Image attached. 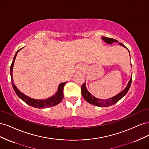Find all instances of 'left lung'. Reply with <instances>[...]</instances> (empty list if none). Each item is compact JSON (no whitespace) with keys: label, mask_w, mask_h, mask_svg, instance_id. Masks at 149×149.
Segmentation results:
<instances>
[{"label":"left lung","mask_w":149,"mask_h":149,"mask_svg":"<svg viewBox=\"0 0 149 149\" xmlns=\"http://www.w3.org/2000/svg\"><path fill=\"white\" fill-rule=\"evenodd\" d=\"M102 39L107 44H112L114 42H118V40H114L113 38H107L106 37H102ZM119 44L120 45L126 48L123 43H119ZM128 51L129 52V49H128ZM129 53H130V52H129ZM131 83H132V78H130V79L129 80V81L127 85V86L125 87V88L123 90V91H121L120 93L117 94L116 96L112 97H111L109 99H107V100H101V99H97L94 96H93L92 94L88 91L86 89V83L84 82L81 86V94H82L83 97L84 98V100L88 102H89V104H93V105L96 106H99V107L110 106L114 104L115 103L118 102L120 100V99L123 98V97H124L125 94H127V93L128 92L129 89L130 87V85H131Z\"/></svg>","instance_id":"obj_1"}]
</instances>
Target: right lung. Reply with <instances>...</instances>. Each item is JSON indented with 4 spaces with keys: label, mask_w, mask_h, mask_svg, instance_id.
I'll return each mask as SVG.
<instances>
[{
    "label": "right lung",
    "mask_w": 149,
    "mask_h": 149,
    "mask_svg": "<svg viewBox=\"0 0 149 149\" xmlns=\"http://www.w3.org/2000/svg\"><path fill=\"white\" fill-rule=\"evenodd\" d=\"M23 48H22V49ZM21 49H19L18 50L15 55L14 56V58L13 59V61L12 63V65L10 66V76H11V80H12V84L13 89L17 94V95L19 96L21 100L24 101L26 104H27L29 106H32L34 107H37V108H45V107H52L54 106H56L59 104L61 100L63 99V88L65 86V85L66 82L65 83H62L60 84V85L58 86V91L56 93L52 96L51 97H49L48 99H47V100H35V99H32L31 97H29V96L25 95L24 94L21 93L19 89H17V88L15 86V85L14 84L13 82V78H12V70H13V64H14V61L17 56V53L20 51Z\"/></svg>",
    "instance_id": "obj_1"
}]
</instances>
